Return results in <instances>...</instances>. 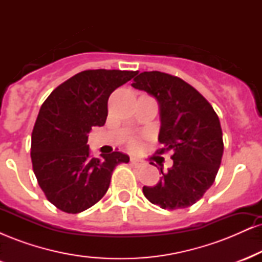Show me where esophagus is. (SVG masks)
Returning a JSON list of instances; mask_svg holds the SVG:
<instances>
[{"label": "esophagus", "mask_w": 262, "mask_h": 262, "mask_svg": "<svg viewBox=\"0 0 262 262\" xmlns=\"http://www.w3.org/2000/svg\"><path fill=\"white\" fill-rule=\"evenodd\" d=\"M130 162H132V165H133L134 167H138V169H139V167H141V166H144V162L138 160V159H135V158H132Z\"/></svg>", "instance_id": "34e87169"}]
</instances>
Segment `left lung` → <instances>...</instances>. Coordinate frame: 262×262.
<instances>
[{"label":"left lung","instance_id":"left-lung-1","mask_svg":"<svg viewBox=\"0 0 262 262\" xmlns=\"http://www.w3.org/2000/svg\"><path fill=\"white\" fill-rule=\"evenodd\" d=\"M132 86L149 93L160 107L159 141L172 151L173 165L162 169L160 181L144 186L143 193L164 209L187 208L200 201L214 182L223 156V133L217 113L206 98L180 77L144 71Z\"/></svg>","mask_w":262,"mask_h":262}]
</instances>
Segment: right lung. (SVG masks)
<instances>
[{
    "label": "right lung",
    "mask_w": 262,
    "mask_h": 262,
    "mask_svg": "<svg viewBox=\"0 0 262 262\" xmlns=\"http://www.w3.org/2000/svg\"><path fill=\"white\" fill-rule=\"evenodd\" d=\"M137 71L86 70L56 87L41 104L32 133L33 171L48 201L66 213L96 204L110 187L114 167L129 162L121 151L92 158V127L104 125L108 98Z\"/></svg>",
    "instance_id": "obj_1"
}]
</instances>
